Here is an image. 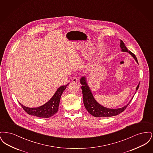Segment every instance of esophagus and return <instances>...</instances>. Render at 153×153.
I'll return each mask as SVG.
<instances>
[{"label":"esophagus","instance_id":"1","mask_svg":"<svg viewBox=\"0 0 153 153\" xmlns=\"http://www.w3.org/2000/svg\"><path fill=\"white\" fill-rule=\"evenodd\" d=\"M77 81H78L77 78L76 77H73V79H72V82L75 83V82H77Z\"/></svg>","mask_w":153,"mask_h":153}]
</instances>
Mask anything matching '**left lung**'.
Wrapping results in <instances>:
<instances>
[{"mask_svg":"<svg viewBox=\"0 0 153 153\" xmlns=\"http://www.w3.org/2000/svg\"><path fill=\"white\" fill-rule=\"evenodd\" d=\"M120 46L122 51L128 53L131 56L135 59V60L138 64L137 58L135 57V54L127 49V48H126V46H125L122 40H120ZM80 83L82 85L81 89H82V92L83 95L84 105L86 109L87 110L88 112L94 117H111L117 115L124 111V109L126 108V107L128 106V105L131 102V100L132 99V98L131 100L127 105H126L125 106H124L122 108H115V109H113V108L111 109L108 108H106L102 105L101 104H100L95 100L93 94L91 91V89L88 84L87 79L84 76L81 78ZM139 86V84L138 85L137 87L136 88V92L138 89Z\"/></svg>","mask_w":153,"mask_h":153,"instance_id":"8db88e82","label":"left lung"}]
</instances>
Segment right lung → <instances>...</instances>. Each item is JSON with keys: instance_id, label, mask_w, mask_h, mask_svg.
<instances>
[{"instance_id": "1", "label": "right lung", "mask_w": 153, "mask_h": 153, "mask_svg": "<svg viewBox=\"0 0 153 153\" xmlns=\"http://www.w3.org/2000/svg\"><path fill=\"white\" fill-rule=\"evenodd\" d=\"M68 85V84L58 88L51 99L46 103L40 107L36 108H29L24 106L19 102L23 109L30 115L43 118L50 117L54 115L58 111L61 96Z\"/></svg>"}]
</instances>
